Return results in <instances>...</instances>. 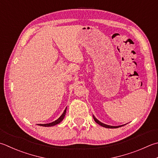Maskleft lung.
<instances>
[{"mask_svg":"<svg viewBox=\"0 0 158 158\" xmlns=\"http://www.w3.org/2000/svg\"><path fill=\"white\" fill-rule=\"evenodd\" d=\"M93 118H94V120H95V122L97 123H98V125H101V126H102V127H106V128H110V129H114V128H118V127H120L123 126V125H120V126H111V125H107L104 124V123H103L100 122L99 120H98V119L96 118L94 116H93Z\"/></svg>","mask_w":158,"mask_h":158,"instance_id":"8db88e82","label":"left lung"}]
</instances>
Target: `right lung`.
Returning a JSON list of instances; mask_svg holds the SVG:
<instances>
[{
	"label": "right lung",
	"mask_w": 158,
	"mask_h": 158,
	"mask_svg": "<svg viewBox=\"0 0 158 158\" xmlns=\"http://www.w3.org/2000/svg\"><path fill=\"white\" fill-rule=\"evenodd\" d=\"M66 109L67 107L65 109V110L64 111L63 114H61V116L57 120H55V121L52 122V123H46V124H38V125H40V126H43V127H52V126H54L55 125H57L59 124V123H61V121H62L63 119L64 118V116L65 115H66Z\"/></svg>",
	"instance_id": "obj_1"
}]
</instances>
